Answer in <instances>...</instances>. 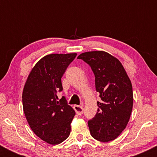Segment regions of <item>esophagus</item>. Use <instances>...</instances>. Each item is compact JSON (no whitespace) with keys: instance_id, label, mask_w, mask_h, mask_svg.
<instances>
[{"instance_id":"1","label":"esophagus","mask_w":157,"mask_h":157,"mask_svg":"<svg viewBox=\"0 0 157 157\" xmlns=\"http://www.w3.org/2000/svg\"><path fill=\"white\" fill-rule=\"evenodd\" d=\"M74 109L75 110V111H76L77 114L78 115H81L82 113H83V106L82 105H75L74 106Z\"/></svg>"}]
</instances>
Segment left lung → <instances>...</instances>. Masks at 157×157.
<instances>
[{
  "mask_svg": "<svg viewBox=\"0 0 157 157\" xmlns=\"http://www.w3.org/2000/svg\"><path fill=\"white\" fill-rule=\"evenodd\" d=\"M91 68L96 91L101 102L97 112L89 120L90 133L100 142L113 140L126 128L133 108L131 80L118 59L103 51L82 53L77 57Z\"/></svg>",
  "mask_w": 157,
  "mask_h": 157,
  "instance_id": "obj_1",
  "label": "left lung"
}]
</instances>
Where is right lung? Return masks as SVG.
<instances>
[{
	"label": "right lung",
	"instance_id": "add662e5",
	"mask_svg": "<svg viewBox=\"0 0 157 157\" xmlns=\"http://www.w3.org/2000/svg\"><path fill=\"white\" fill-rule=\"evenodd\" d=\"M76 53L51 54L40 59L30 72L23 91V108L29 125L41 140L57 145L69 136L75 111L64 97L61 78Z\"/></svg>",
	"mask_w": 157,
	"mask_h": 157
}]
</instances>
